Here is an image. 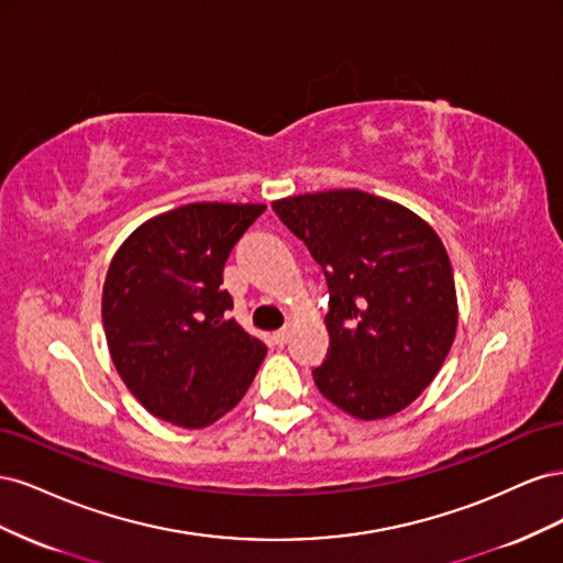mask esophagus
<instances>
[{"mask_svg":"<svg viewBox=\"0 0 563 563\" xmlns=\"http://www.w3.org/2000/svg\"><path fill=\"white\" fill-rule=\"evenodd\" d=\"M288 335H291V331L288 329H279V331H275V335H272V340H275V345H286L288 343Z\"/></svg>","mask_w":563,"mask_h":563,"instance_id":"esophagus-1","label":"esophagus"}]
</instances>
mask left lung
Here are the masks:
<instances>
[{"label": "left lung", "mask_w": 563, "mask_h": 563, "mask_svg": "<svg viewBox=\"0 0 563 563\" xmlns=\"http://www.w3.org/2000/svg\"><path fill=\"white\" fill-rule=\"evenodd\" d=\"M329 284L319 391L345 413L378 420L420 397L457 327L455 282L437 232L401 203L329 190L272 203Z\"/></svg>", "instance_id": "obj_1"}]
</instances>
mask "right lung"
Segmentation results:
<instances>
[{"label": "right lung", "instance_id": "obj_1", "mask_svg": "<svg viewBox=\"0 0 563 563\" xmlns=\"http://www.w3.org/2000/svg\"><path fill=\"white\" fill-rule=\"evenodd\" d=\"M263 203L199 201L150 218L103 286L114 368L152 416L199 430L242 401L267 347L228 317L223 269Z\"/></svg>", "mask_w": 563, "mask_h": 563}]
</instances>
